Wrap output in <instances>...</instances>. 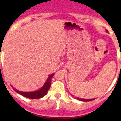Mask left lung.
<instances>
[{"label": "left lung", "instance_id": "8db88e82", "mask_svg": "<svg viewBox=\"0 0 121 121\" xmlns=\"http://www.w3.org/2000/svg\"><path fill=\"white\" fill-rule=\"evenodd\" d=\"M77 100H79L80 101H85V102H87V101H91V100H95V99H80V98H76Z\"/></svg>", "mask_w": 121, "mask_h": 121}]
</instances>
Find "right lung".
Here are the masks:
<instances>
[{
    "label": "right lung",
    "mask_w": 121,
    "mask_h": 121,
    "mask_svg": "<svg viewBox=\"0 0 121 121\" xmlns=\"http://www.w3.org/2000/svg\"><path fill=\"white\" fill-rule=\"evenodd\" d=\"M54 76V73L51 74L49 76V77L47 79L46 83L43 85V86L39 90L35 91V92H21V91H19L17 89L14 88L16 92H17L20 95L25 97L29 98V99H40L41 97H43L46 94H47L48 90H49L51 86V78H53Z\"/></svg>",
    "instance_id": "add662e5"
}]
</instances>
